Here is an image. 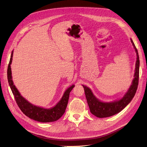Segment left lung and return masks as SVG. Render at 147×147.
<instances>
[{
	"instance_id": "1",
	"label": "left lung",
	"mask_w": 147,
	"mask_h": 147,
	"mask_svg": "<svg viewBox=\"0 0 147 147\" xmlns=\"http://www.w3.org/2000/svg\"><path fill=\"white\" fill-rule=\"evenodd\" d=\"M130 40L134 46L137 56L134 79L128 90L121 99L110 102H102L94 96L90 89L86 86H84L83 84L82 85L84 88L90 111L97 117H108L119 113L130 102L136 94L138 86L139 73H140V59H139L138 52L136 46L133 40L132 39H130Z\"/></svg>"
}]
</instances>
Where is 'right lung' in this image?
I'll return each instance as SVG.
<instances>
[{"label":"right lung","mask_w":147,"mask_h":147,"mask_svg":"<svg viewBox=\"0 0 147 147\" xmlns=\"http://www.w3.org/2000/svg\"><path fill=\"white\" fill-rule=\"evenodd\" d=\"M12 57L13 51H12L8 67H7V80H8V83L14 96L15 101H16L20 110L29 118L39 122L48 123L58 120L65 113L68 101L69 93L74 87V84L69 86L65 90L63 97L55 107L48 109L34 105L27 101L24 97H22L18 89L13 84V82L12 79V72L11 68Z\"/></svg>","instance_id":"obj_1"}]
</instances>
